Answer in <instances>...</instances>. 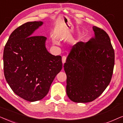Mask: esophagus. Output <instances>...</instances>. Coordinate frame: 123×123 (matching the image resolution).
Here are the masks:
<instances>
[{"label":"esophagus","mask_w":123,"mask_h":123,"mask_svg":"<svg viewBox=\"0 0 123 123\" xmlns=\"http://www.w3.org/2000/svg\"><path fill=\"white\" fill-rule=\"evenodd\" d=\"M65 61H66V56H63L62 57V63H63V64H64L65 63Z\"/></svg>","instance_id":"obj_1"}]
</instances>
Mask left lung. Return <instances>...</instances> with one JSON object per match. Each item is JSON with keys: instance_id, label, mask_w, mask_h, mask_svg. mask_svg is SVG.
Segmentation results:
<instances>
[{"instance_id": "left-lung-1", "label": "left lung", "mask_w": 123, "mask_h": 123, "mask_svg": "<svg viewBox=\"0 0 123 123\" xmlns=\"http://www.w3.org/2000/svg\"><path fill=\"white\" fill-rule=\"evenodd\" d=\"M95 37L87 43L73 45L64 68L67 74V94L75 102H91L110 83L115 53L107 33L93 26Z\"/></svg>"}]
</instances>
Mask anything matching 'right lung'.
<instances>
[{
  "label": "right lung",
  "mask_w": 123,
  "mask_h": 123,
  "mask_svg": "<svg viewBox=\"0 0 123 123\" xmlns=\"http://www.w3.org/2000/svg\"><path fill=\"white\" fill-rule=\"evenodd\" d=\"M43 24L28 22L10 35L3 53L4 73L13 91L30 102L43 99L62 69L61 56H54L45 47L46 37L34 36Z\"/></svg>",
  "instance_id": "1"
}]
</instances>
